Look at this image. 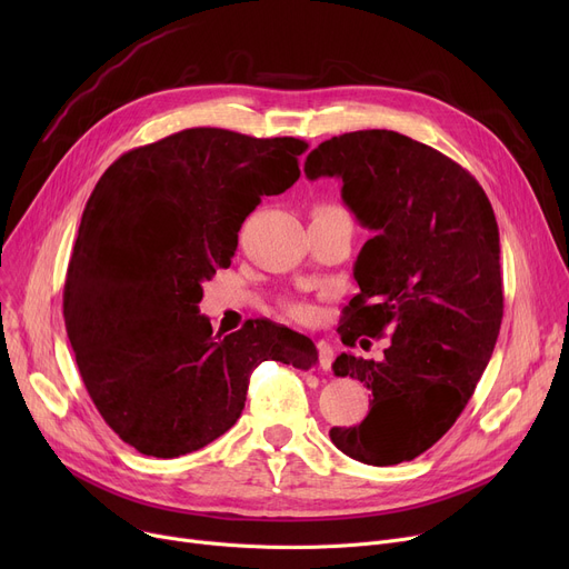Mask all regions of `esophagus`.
Returning a JSON list of instances; mask_svg holds the SVG:
<instances>
[{"label": "esophagus", "mask_w": 569, "mask_h": 569, "mask_svg": "<svg viewBox=\"0 0 569 569\" xmlns=\"http://www.w3.org/2000/svg\"><path fill=\"white\" fill-rule=\"evenodd\" d=\"M318 352H320V367H322L325 371H330V369H332V362H335V350H332V346L327 343V341H318Z\"/></svg>", "instance_id": "34e87169"}]
</instances>
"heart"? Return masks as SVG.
<instances>
[{
	"mask_svg": "<svg viewBox=\"0 0 569 569\" xmlns=\"http://www.w3.org/2000/svg\"><path fill=\"white\" fill-rule=\"evenodd\" d=\"M290 313H292V316H300V318H305V316H307V307H302V305H292V307H290Z\"/></svg>",
	"mask_w": 569,
	"mask_h": 569,
	"instance_id": "b5f03b06",
	"label": "heart"
}]
</instances>
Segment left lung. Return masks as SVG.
<instances>
[{
    "label": "left lung",
    "instance_id": "1",
    "mask_svg": "<svg viewBox=\"0 0 569 569\" xmlns=\"http://www.w3.org/2000/svg\"><path fill=\"white\" fill-rule=\"evenodd\" d=\"M305 172L339 177L343 202L373 232L352 267L360 292L343 309L341 341L392 335L380 362L337 357L335 373L365 382L373 399L360 427L330 438L369 466L412 461L457 422L500 332L493 207L468 170L397 131L325 140Z\"/></svg>",
    "mask_w": 569,
    "mask_h": 569
}]
</instances>
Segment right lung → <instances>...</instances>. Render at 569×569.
Listing matches in <instances>:
<instances>
[{"instance_id": "right-lung-1", "label": "right lung", "mask_w": 569, "mask_h": 569, "mask_svg": "<svg viewBox=\"0 0 569 569\" xmlns=\"http://www.w3.org/2000/svg\"><path fill=\"white\" fill-rule=\"evenodd\" d=\"M307 147L184 129L119 157L89 196L64 283L67 335L97 410L140 455L174 459L223 436L260 362L318 360L288 327L247 320L221 339L198 311L260 198L300 179Z\"/></svg>"}]
</instances>
